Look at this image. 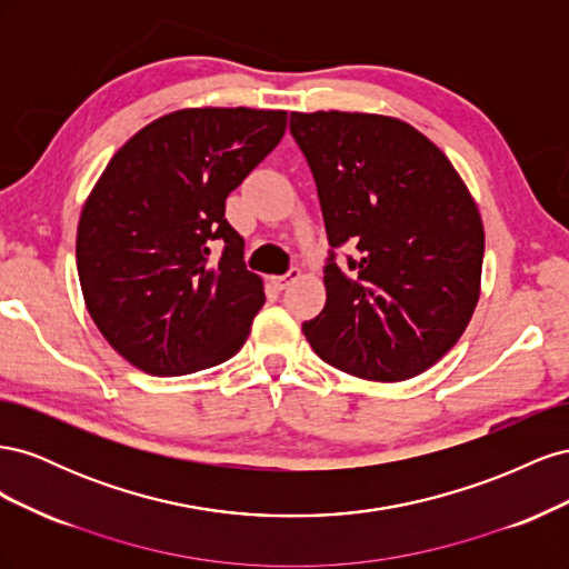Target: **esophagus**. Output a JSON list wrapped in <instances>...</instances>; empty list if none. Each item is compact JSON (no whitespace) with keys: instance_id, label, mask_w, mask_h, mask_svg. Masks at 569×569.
Listing matches in <instances>:
<instances>
[{"instance_id":"esophagus-1","label":"esophagus","mask_w":569,"mask_h":569,"mask_svg":"<svg viewBox=\"0 0 569 569\" xmlns=\"http://www.w3.org/2000/svg\"><path fill=\"white\" fill-rule=\"evenodd\" d=\"M299 278H301V270L299 268H289L284 274H278V278H272V282H274V287H278V289H284L291 282H297Z\"/></svg>"}]
</instances>
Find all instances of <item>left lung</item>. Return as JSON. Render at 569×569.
I'll return each instance as SVG.
<instances>
[{
	"instance_id": "obj_1",
	"label": "left lung",
	"mask_w": 569,
	"mask_h": 569,
	"mask_svg": "<svg viewBox=\"0 0 569 569\" xmlns=\"http://www.w3.org/2000/svg\"><path fill=\"white\" fill-rule=\"evenodd\" d=\"M325 220L322 311L303 322L313 351L375 382L410 380L449 351L479 299L485 228L451 161L403 120L291 113ZM351 241L349 271L336 249Z\"/></svg>"
}]
</instances>
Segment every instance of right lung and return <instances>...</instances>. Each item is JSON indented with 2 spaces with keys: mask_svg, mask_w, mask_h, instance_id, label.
<instances>
[{
  "mask_svg": "<svg viewBox=\"0 0 569 569\" xmlns=\"http://www.w3.org/2000/svg\"><path fill=\"white\" fill-rule=\"evenodd\" d=\"M284 130L287 111L184 109L109 161L80 213L78 278L99 332L132 366L189 375L244 347L266 295L226 199Z\"/></svg>",
  "mask_w": 569,
  "mask_h": 569,
  "instance_id": "obj_1",
  "label": "right lung"
}]
</instances>
